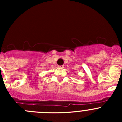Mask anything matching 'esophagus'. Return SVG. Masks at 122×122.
Instances as JSON below:
<instances>
[{"instance_id": "1", "label": "esophagus", "mask_w": 122, "mask_h": 122, "mask_svg": "<svg viewBox=\"0 0 122 122\" xmlns=\"http://www.w3.org/2000/svg\"><path fill=\"white\" fill-rule=\"evenodd\" d=\"M59 68H64V65H60V66H58Z\"/></svg>"}]
</instances>
